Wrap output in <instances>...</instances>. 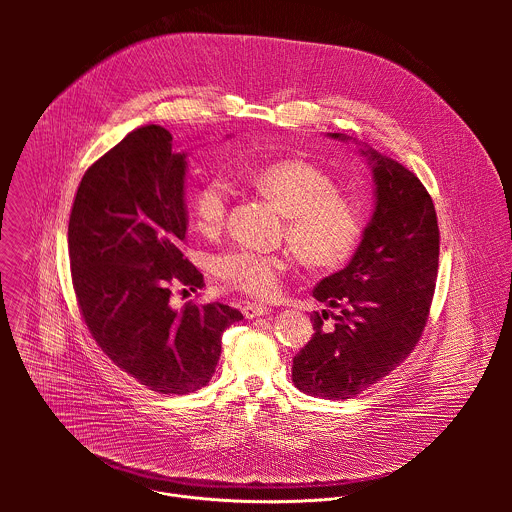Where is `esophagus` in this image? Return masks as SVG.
I'll return each mask as SVG.
<instances>
[{"label":"esophagus","instance_id":"1","mask_svg":"<svg viewBox=\"0 0 512 512\" xmlns=\"http://www.w3.org/2000/svg\"><path fill=\"white\" fill-rule=\"evenodd\" d=\"M272 311V307L268 305H262V303H246L242 307V313L246 319H254V317H260V315H268Z\"/></svg>","mask_w":512,"mask_h":512}]
</instances>
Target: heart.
<instances>
[{
	"mask_svg": "<svg viewBox=\"0 0 512 512\" xmlns=\"http://www.w3.org/2000/svg\"><path fill=\"white\" fill-rule=\"evenodd\" d=\"M252 181L286 215L284 236L305 264L333 268L357 250L365 232V211L359 201L339 193L333 179L315 165L293 159L272 163ZM230 199L232 185L224 175H215L199 187L193 213L203 232H215L224 224ZM290 264L288 250L234 244L213 258V272L230 290L268 297L276 293Z\"/></svg>",
	"mask_w": 512,
	"mask_h": 512,
	"instance_id": "b5f03b06",
	"label": "heart"
}]
</instances>
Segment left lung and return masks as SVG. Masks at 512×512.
Masks as SVG:
<instances>
[{
	"instance_id": "left-lung-1",
	"label": "left lung",
	"mask_w": 512,
	"mask_h": 512,
	"mask_svg": "<svg viewBox=\"0 0 512 512\" xmlns=\"http://www.w3.org/2000/svg\"><path fill=\"white\" fill-rule=\"evenodd\" d=\"M347 142L345 134H329ZM374 181V211L351 262L323 278L313 297L311 341L293 357V384L325 400H347L390 374L414 351L436 290V207L420 179L363 147Z\"/></svg>"
}]
</instances>
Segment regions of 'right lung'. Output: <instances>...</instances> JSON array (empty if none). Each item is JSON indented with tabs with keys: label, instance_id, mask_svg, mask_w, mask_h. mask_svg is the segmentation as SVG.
I'll return each instance as SVG.
<instances>
[{
	"label": "right lung",
	"instance_id": "add662e5",
	"mask_svg": "<svg viewBox=\"0 0 512 512\" xmlns=\"http://www.w3.org/2000/svg\"><path fill=\"white\" fill-rule=\"evenodd\" d=\"M187 153L155 124L92 163L74 197L69 258L80 315L108 359L159 394L205 386L220 339L242 313L222 303L175 311L171 286H205L183 256Z\"/></svg>",
	"mask_w": 512,
	"mask_h": 512
}]
</instances>
